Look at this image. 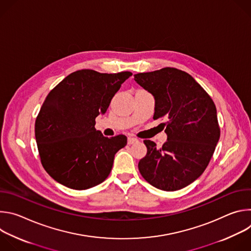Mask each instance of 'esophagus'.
<instances>
[{
	"instance_id": "obj_1",
	"label": "esophagus",
	"mask_w": 251,
	"mask_h": 251,
	"mask_svg": "<svg viewBox=\"0 0 251 251\" xmlns=\"http://www.w3.org/2000/svg\"><path fill=\"white\" fill-rule=\"evenodd\" d=\"M137 142H138V140L136 138H133V137L128 138V144L129 145H132V144H134V143H137Z\"/></svg>"
}]
</instances>
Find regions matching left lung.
<instances>
[{"label": "left lung", "mask_w": 251, "mask_h": 251, "mask_svg": "<svg viewBox=\"0 0 251 251\" xmlns=\"http://www.w3.org/2000/svg\"><path fill=\"white\" fill-rule=\"evenodd\" d=\"M135 81L155 97L154 120L168 140L158 148L145 140L146 156L138 168L145 180L162 191L181 190L203 173L221 136L217 108L207 92L183 70L164 67L135 75Z\"/></svg>", "instance_id": "obj_1"}]
</instances>
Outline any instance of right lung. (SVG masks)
<instances>
[{"label": "right lung", "instance_id": "1", "mask_svg": "<svg viewBox=\"0 0 251 251\" xmlns=\"http://www.w3.org/2000/svg\"><path fill=\"white\" fill-rule=\"evenodd\" d=\"M130 71L100 74L81 69L67 75L48 94L35 119L41 162L59 184L77 191L101 184L127 137H104L95 118L105 113Z\"/></svg>", "mask_w": 251, "mask_h": 251}]
</instances>
